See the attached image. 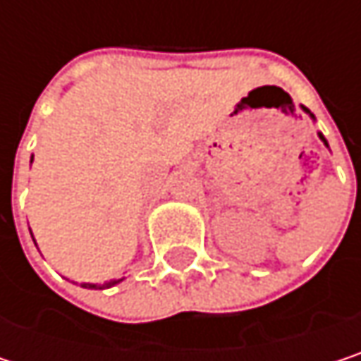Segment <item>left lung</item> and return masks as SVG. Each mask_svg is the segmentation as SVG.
<instances>
[{
    "label": "left lung",
    "instance_id": "8db88e82",
    "mask_svg": "<svg viewBox=\"0 0 361 361\" xmlns=\"http://www.w3.org/2000/svg\"><path fill=\"white\" fill-rule=\"evenodd\" d=\"M303 110H305V112H307V114H310V116H312V118H314V114H312V112H310V110L305 109V106H303ZM320 140H322V142H324L326 146H328V142H326V140H324V135H322V133H320Z\"/></svg>",
    "mask_w": 361,
    "mask_h": 361
}]
</instances>
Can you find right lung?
Returning <instances> with one entry per match:
<instances>
[{
  "instance_id": "obj_1",
  "label": "right lung",
  "mask_w": 361,
  "mask_h": 361,
  "mask_svg": "<svg viewBox=\"0 0 361 361\" xmlns=\"http://www.w3.org/2000/svg\"><path fill=\"white\" fill-rule=\"evenodd\" d=\"M123 280V278H121ZM121 280H110V282H104L102 286H98V284H83L85 288H110V286H114V284H118Z\"/></svg>"
}]
</instances>
